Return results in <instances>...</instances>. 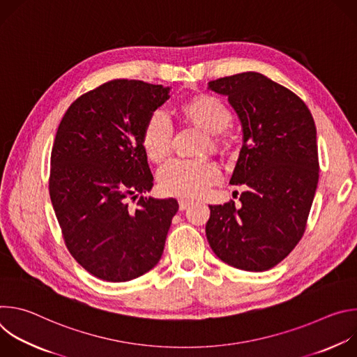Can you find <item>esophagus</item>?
I'll return each mask as SVG.
<instances>
[{
	"mask_svg": "<svg viewBox=\"0 0 357 357\" xmlns=\"http://www.w3.org/2000/svg\"><path fill=\"white\" fill-rule=\"evenodd\" d=\"M190 206V202L186 199H179V211H186Z\"/></svg>",
	"mask_w": 357,
	"mask_h": 357,
	"instance_id": "34e87169",
	"label": "esophagus"
}]
</instances>
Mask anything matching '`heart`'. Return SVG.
I'll use <instances>...</instances> for the list:
<instances>
[{
    "instance_id": "b5f03b06",
    "label": "heart",
    "mask_w": 357,
    "mask_h": 357,
    "mask_svg": "<svg viewBox=\"0 0 357 357\" xmlns=\"http://www.w3.org/2000/svg\"><path fill=\"white\" fill-rule=\"evenodd\" d=\"M185 117L209 135V145L219 148L223 144V131L231 123V113L222 100L215 96L202 94L182 106ZM174 126L168 113L157 110L152 113L142 131V146L146 157L164 161L172 149ZM220 178L218 165L208 158L172 160L158 172V183L165 195L181 199H196L205 195L211 185Z\"/></svg>"
}]
</instances>
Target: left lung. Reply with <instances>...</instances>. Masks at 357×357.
<instances>
[{"label": "left lung", "instance_id": "8db88e82", "mask_svg": "<svg viewBox=\"0 0 357 357\" xmlns=\"http://www.w3.org/2000/svg\"><path fill=\"white\" fill-rule=\"evenodd\" d=\"M229 97L243 126V146L230 183L244 185L241 205H213L206 237L216 256L240 270L266 271L302 238L314 202L319 160L307 105L257 72L209 82Z\"/></svg>", "mask_w": 357, "mask_h": 357}]
</instances>
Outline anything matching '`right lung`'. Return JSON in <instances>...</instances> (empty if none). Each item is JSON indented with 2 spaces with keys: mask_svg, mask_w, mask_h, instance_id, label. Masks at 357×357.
Instances as JSON below:
<instances>
[{
  "mask_svg": "<svg viewBox=\"0 0 357 357\" xmlns=\"http://www.w3.org/2000/svg\"><path fill=\"white\" fill-rule=\"evenodd\" d=\"M168 91L114 79L77 97L59 124L50 154V200L73 259L100 280L138 278L162 256L178 202L138 195L154 185L142 131Z\"/></svg>",
  "mask_w": 357,
  "mask_h": 357,
  "instance_id": "1",
  "label": "right lung"
}]
</instances>
